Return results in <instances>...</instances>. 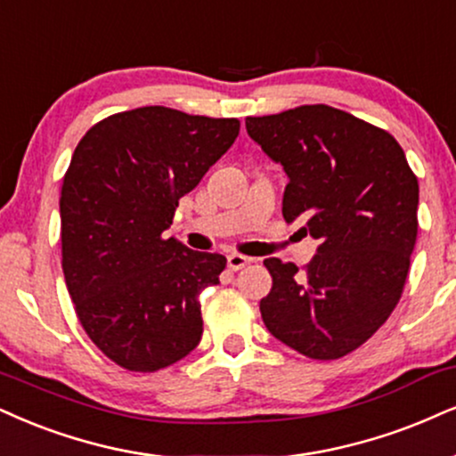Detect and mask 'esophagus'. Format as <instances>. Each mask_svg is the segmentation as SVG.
<instances>
[{
  "label": "esophagus",
  "mask_w": 456,
  "mask_h": 456,
  "mask_svg": "<svg viewBox=\"0 0 456 456\" xmlns=\"http://www.w3.org/2000/svg\"><path fill=\"white\" fill-rule=\"evenodd\" d=\"M247 264H251V257L240 256V254H230L228 256V268H230V271H240V268H245Z\"/></svg>",
  "instance_id": "34e87169"
}]
</instances>
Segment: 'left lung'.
<instances>
[{
    "mask_svg": "<svg viewBox=\"0 0 456 456\" xmlns=\"http://www.w3.org/2000/svg\"><path fill=\"white\" fill-rule=\"evenodd\" d=\"M245 126L288 173L285 222L319 239L302 268L264 260L273 277L264 325L311 359L345 357L400 302L419 232V179L393 134L330 105L249 116Z\"/></svg>",
    "mask_w": 456,
    "mask_h": 456,
    "instance_id": "8db88e82",
    "label": "left lung"
}]
</instances>
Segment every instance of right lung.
I'll return each instance as SVG.
<instances>
[{
    "instance_id": "add662e5",
    "label": "right lung",
    "mask_w": 456,
    "mask_h": 456,
    "mask_svg": "<svg viewBox=\"0 0 456 456\" xmlns=\"http://www.w3.org/2000/svg\"><path fill=\"white\" fill-rule=\"evenodd\" d=\"M237 118L150 105L88 128L61 188V251L69 296L101 353L156 372L200 342L199 294L226 257L167 239L179 199L226 154Z\"/></svg>"
}]
</instances>
